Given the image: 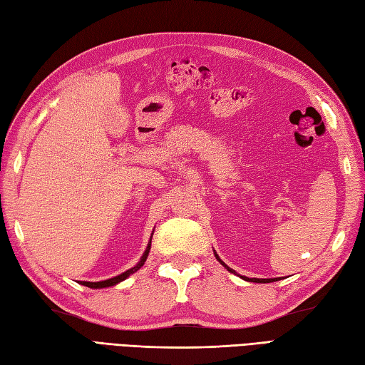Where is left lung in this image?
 <instances>
[{"label": "left lung", "instance_id": "1", "mask_svg": "<svg viewBox=\"0 0 365 365\" xmlns=\"http://www.w3.org/2000/svg\"><path fill=\"white\" fill-rule=\"evenodd\" d=\"M216 257H217V260H220L217 255H216ZM220 264H222V265H225V264H223V262H222V260H220ZM225 267H227V265H225ZM227 268H228V269H230V272L232 273V269H231L230 267H227ZM248 280H251V282H259V284H268V282H273V280H274V279H256V277H255V279H248Z\"/></svg>", "mask_w": 365, "mask_h": 365}]
</instances>
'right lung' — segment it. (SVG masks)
<instances>
[{
  "instance_id": "1",
  "label": "right lung",
  "mask_w": 365,
  "mask_h": 365,
  "mask_svg": "<svg viewBox=\"0 0 365 365\" xmlns=\"http://www.w3.org/2000/svg\"><path fill=\"white\" fill-rule=\"evenodd\" d=\"M149 248H151V240H149V244H148V248H146V251H145V255L142 256V259H140V262L134 267V268H130V269H128V272H125V273H121V274H118V276H115V277H112V279H106V280H101V282H81L83 285L85 287H89V288H105V287H112V285H115V284H118V282H121V280H125L129 274H133V273H135L138 268H142L143 267V264H145V260H146V257H148V253H149Z\"/></svg>"
}]
</instances>
